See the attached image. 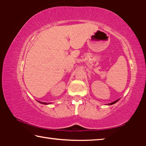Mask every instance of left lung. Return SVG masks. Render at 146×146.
<instances>
[{
	"mask_svg": "<svg viewBox=\"0 0 146 146\" xmlns=\"http://www.w3.org/2000/svg\"><path fill=\"white\" fill-rule=\"evenodd\" d=\"M118 100H119V99H118V100H115V102H111V103L109 104V105H112V104H115V103H116V102H118Z\"/></svg>",
	"mask_w": 146,
	"mask_h": 146,
	"instance_id": "8db88e82",
	"label": "left lung"
}]
</instances>
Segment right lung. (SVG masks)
<instances>
[{"label":"right lung","mask_w":146,"mask_h":146,"mask_svg":"<svg viewBox=\"0 0 146 146\" xmlns=\"http://www.w3.org/2000/svg\"><path fill=\"white\" fill-rule=\"evenodd\" d=\"M39 102L41 104H47V103H46V102ZM48 104H49V103H48Z\"/></svg>","instance_id":"obj_1"}]
</instances>
